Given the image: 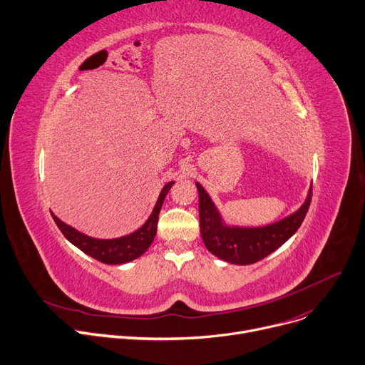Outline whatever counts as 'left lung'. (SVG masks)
I'll return each mask as SVG.
<instances>
[{"instance_id":"obj_1","label":"left lung","mask_w":365,"mask_h":365,"mask_svg":"<svg viewBox=\"0 0 365 365\" xmlns=\"http://www.w3.org/2000/svg\"><path fill=\"white\" fill-rule=\"evenodd\" d=\"M200 193V229L207 250L223 261L248 265L280 248L302 225L311 204L312 187L307 200L294 214L261 227L227 226L207 190L197 182Z\"/></svg>"}]
</instances>
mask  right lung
Returning <instances> with one entry per match:
<instances>
[{
  "instance_id": "obj_1",
  "label": "right lung",
  "mask_w": 365,
  "mask_h": 365,
  "mask_svg": "<svg viewBox=\"0 0 365 365\" xmlns=\"http://www.w3.org/2000/svg\"><path fill=\"white\" fill-rule=\"evenodd\" d=\"M175 182H168L163 190L160 192V197L157 200V204L148 217V220L145 222L138 230H135L130 235L115 237V239H96L91 237L75 227H71L61 222L57 215H53L56 225L61 230V233L66 236L68 242L78 247L81 251H83L86 255L98 259L104 264L115 265V264H125L129 261H133L139 258L145 251L150 248L153 240L157 235V225H158V214L163 207L164 198L168 193L170 187L173 186Z\"/></svg>"
}]
</instances>
